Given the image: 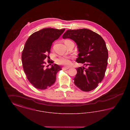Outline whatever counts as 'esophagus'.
Here are the masks:
<instances>
[{
	"label": "esophagus",
	"mask_w": 130,
	"mask_h": 130,
	"mask_svg": "<svg viewBox=\"0 0 130 130\" xmlns=\"http://www.w3.org/2000/svg\"><path fill=\"white\" fill-rule=\"evenodd\" d=\"M69 69V67H63L62 68V70L63 71H65V70H67Z\"/></svg>",
	"instance_id": "1"
}]
</instances>
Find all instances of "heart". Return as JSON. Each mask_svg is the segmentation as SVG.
<instances>
[{"label":"heart","instance_id":"1","mask_svg":"<svg viewBox=\"0 0 130 130\" xmlns=\"http://www.w3.org/2000/svg\"><path fill=\"white\" fill-rule=\"evenodd\" d=\"M72 42L71 40L69 39H66L64 40V43L65 45L69 43L70 42ZM56 63L59 65H62L65 66H68L71 64V61L69 58L64 57H60L56 59Z\"/></svg>","mask_w":130,"mask_h":130}]
</instances>
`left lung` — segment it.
Masks as SVG:
<instances>
[{
    "label": "left lung",
    "instance_id": "1",
    "mask_svg": "<svg viewBox=\"0 0 130 130\" xmlns=\"http://www.w3.org/2000/svg\"><path fill=\"white\" fill-rule=\"evenodd\" d=\"M62 37L75 41L79 52L76 61L85 66L76 69L74 84L84 92L95 89L103 80L108 65L105 41L99 35L87 29L68 30Z\"/></svg>",
    "mask_w": 130,
    "mask_h": 130
}]
</instances>
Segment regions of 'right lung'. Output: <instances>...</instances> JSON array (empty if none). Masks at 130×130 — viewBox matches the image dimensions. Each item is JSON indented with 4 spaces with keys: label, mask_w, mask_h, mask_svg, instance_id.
<instances>
[{
    "label": "right lung",
    "mask_w": 130,
    "mask_h": 130,
    "mask_svg": "<svg viewBox=\"0 0 130 130\" xmlns=\"http://www.w3.org/2000/svg\"><path fill=\"white\" fill-rule=\"evenodd\" d=\"M65 30L44 28L31 35L25 43L21 56L22 66L28 80L37 89L45 90L53 85L57 73L61 70L56 64L45 69L44 60L49 58L52 44ZM48 60V63L54 62Z\"/></svg>",
    "instance_id": "add662e5"
}]
</instances>
